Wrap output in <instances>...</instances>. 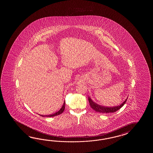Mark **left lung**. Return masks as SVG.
<instances>
[{
	"instance_id": "obj_1",
	"label": "left lung",
	"mask_w": 153,
	"mask_h": 153,
	"mask_svg": "<svg viewBox=\"0 0 153 153\" xmlns=\"http://www.w3.org/2000/svg\"><path fill=\"white\" fill-rule=\"evenodd\" d=\"M127 98L124 102L120 104L119 106H115V107H105L103 105H101L99 104H97L96 103L94 102L91 99V98L90 97H88V100L90 103V105L91 106V107L94 109V111L97 112H99L101 113H114L117 110L120 109L122 107L124 104H125L126 102L127 101Z\"/></svg>"
}]
</instances>
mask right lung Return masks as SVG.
Wrapping results in <instances>:
<instances>
[{
	"mask_svg": "<svg viewBox=\"0 0 153 153\" xmlns=\"http://www.w3.org/2000/svg\"><path fill=\"white\" fill-rule=\"evenodd\" d=\"M65 101L64 102V103L63 104V106L62 108L59 110L58 111H57L54 114H51V115H46V117H55V116H57V115H59V114H62V113L63 112V111L65 110ZM42 117H45V116H43V115H41Z\"/></svg>",
	"mask_w": 153,
	"mask_h": 153,
	"instance_id": "1",
	"label": "right lung"
}]
</instances>
